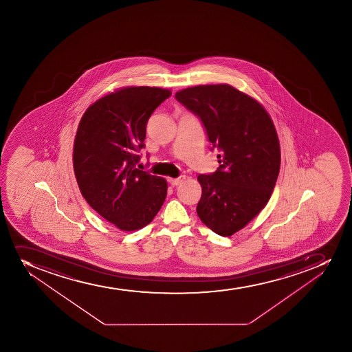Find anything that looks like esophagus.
<instances>
[{"mask_svg":"<svg viewBox=\"0 0 352 352\" xmlns=\"http://www.w3.org/2000/svg\"><path fill=\"white\" fill-rule=\"evenodd\" d=\"M185 175H180L179 178L170 179V185L173 186V187L174 186L182 185V182H184V180H185Z\"/></svg>","mask_w":352,"mask_h":352,"instance_id":"esophagus-1","label":"esophagus"}]
</instances>
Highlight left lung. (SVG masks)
Wrapping results in <instances>:
<instances>
[{"instance_id": "1", "label": "left lung", "mask_w": 352, "mask_h": 352, "mask_svg": "<svg viewBox=\"0 0 352 352\" xmlns=\"http://www.w3.org/2000/svg\"><path fill=\"white\" fill-rule=\"evenodd\" d=\"M197 116L211 150H219L216 172L199 174V219L221 236L242 230L267 204L280 170V143L271 117L256 100L230 85H203L175 93Z\"/></svg>"}]
</instances>
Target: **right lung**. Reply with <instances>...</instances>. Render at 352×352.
Returning <instances> with one entry per match:
<instances>
[{"label":"right lung","mask_w":352,"mask_h":352,"mask_svg":"<svg viewBox=\"0 0 352 352\" xmlns=\"http://www.w3.org/2000/svg\"><path fill=\"white\" fill-rule=\"evenodd\" d=\"M158 87H126L85 112L74 140V167L88 204L131 232L153 221L166 197V180L136 168L150 116L170 98Z\"/></svg>","instance_id":"right-lung-1"}]
</instances>
